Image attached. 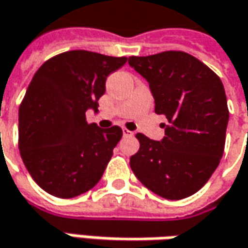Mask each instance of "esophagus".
<instances>
[{
    "mask_svg": "<svg viewBox=\"0 0 248 248\" xmlns=\"http://www.w3.org/2000/svg\"><path fill=\"white\" fill-rule=\"evenodd\" d=\"M122 133H124V137H129V136H133V133L130 130H127L126 127H122Z\"/></svg>",
    "mask_w": 248,
    "mask_h": 248,
    "instance_id": "34e87169",
    "label": "esophagus"
}]
</instances>
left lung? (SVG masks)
Wrapping results in <instances>:
<instances>
[{
    "label": "left lung",
    "instance_id": "obj_1",
    "mask_svg": "<svg viewBox=\"0 0 248 248\" xmlns=\"http://www.w3.org/2000/svg\"><path fill=\"white\" fill-rule=\"evenodd\" d=\"M129 65L150 83L155 112L166 116L165 137L139 133L130 167L159 196L178 201L198 192L216 171L225 147L229 111L221 79L185 52L132 56Z\"/></svg>",
    "mask_w": 248,
    "mask_h": 248
}]
</instances>
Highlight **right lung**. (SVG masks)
<instances>
[{
	"instance_id": "add662e5",
	"label": "right lung",
	"mask_w": 248,
	"mask_h": 248,
	"mask_svg": "<svg viewBox=\"0 0 248 248\" xmlns=\"http://www.w3.org/2000/svg\"><path fill=\"white\" fill-rule=\"evenodd\" d=\"M126 57L70 50L39 67L19 109V150L30 175L56 198L70 199L100 181L122 129L88 124L98 112L109 74Z\"/></svg>"
}]
</instances>
